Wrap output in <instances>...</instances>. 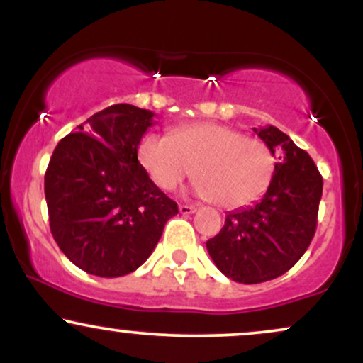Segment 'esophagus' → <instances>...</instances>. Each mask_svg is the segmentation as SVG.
I'll use <instances>...</instances> for the list:
<instances>
[{"instance_id":"1","label":"esophagus","mask_w":363,"mask_h":363,"mask_svg":"<svg viewBox=\"0 0 363 363\" xmlns=\"http://www.w3.org/2000/svg\"><path fill=\"white\" fill-rule=\"evenodd\" d=\"M196 210H198V208L193 206V205H181V206H179V211H181L182 215H191V213H194Z\"/></svg>"}]
</instances>
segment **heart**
<instances>
[{
  "mask_svg": "<svg viewBox=\"0 0 363 363\" xmlns=\"http://www.w3.org/2000/svg\"><path fill=\"white\" fill-rule=\"evenodd\" d=\"M140 167L162 191L194 174V191L227 210L257 201L272 184L277 158L268 143L218 123H191L169 136L147 133L136 148Z\"/></svg>",
  "mask_w": 363,
  "mask_h": 363,
  "instance_id": "heart-1",
  "label": "heart"
}]
</instances>
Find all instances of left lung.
<instances>
[{"instance_id":"obj_1","label":"left lung","mask_w":363,"mask_h":363,"mask_svg":"<svg viewBox=\"0 0 363 363\" xmlns=\"http://www.w3.org/2000/svg\"><path fill=\"white\" fill-rule=\"evenodd\" d=\"M283 155L268 191L256 205L230 211L222 230L206 242L216 268L252 285L281 277L302 257L318 227L323 176L309 153L274 126L254 128Z\"/></svg>"}]
</instances>
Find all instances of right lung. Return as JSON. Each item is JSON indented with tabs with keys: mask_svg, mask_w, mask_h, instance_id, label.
Wrapping results in <instances>:
<instances>
[{
	"mask_svg": "<svg viewBox=\"0 0 363 363\" xmlns=\"http://www.w3.org/2000/svg\"><path fill=\"white\" fill-rule=\"evenodd\" d=\"M153 116L131 104L107 107L65 136L49 160L44 191L52 237L95 277L138 269L179 211L136 158Z\"/></svg>",
	"mask_w": 363,
	"mask_h": 363,
	"instance_id": "add662e5",
	"label": "right lung"
}]
</instances>
